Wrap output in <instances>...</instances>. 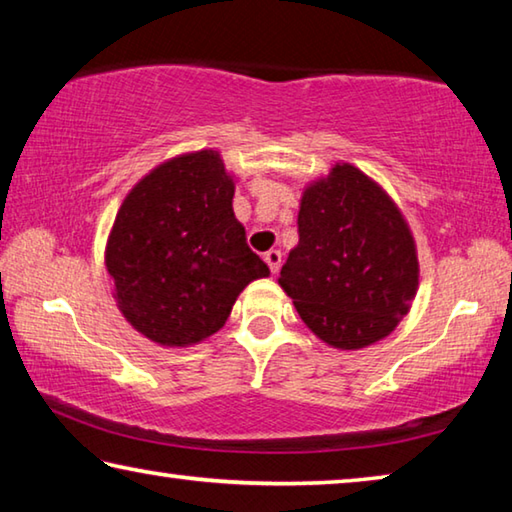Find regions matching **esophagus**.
I'll use <instances>...</instances> for the list:
<instances>
[{
    "mask_svg": "<svg viewBox=\"0 0 512 512\" xmlns=\"http://www.w3.org/2000/svg\"><path fill=\"white\" fill-rule=\"evenodd\" d=\"M264 262L268 264V268H271V273L275 275L277 271H280V266H282V253H280V250H268V253H264Z\"/></svg>",
    "mask_w": 512,
    "mask_h": 512,
    "instance_id": "obj_1",
    "label": "esophagus"
}]
</instances>
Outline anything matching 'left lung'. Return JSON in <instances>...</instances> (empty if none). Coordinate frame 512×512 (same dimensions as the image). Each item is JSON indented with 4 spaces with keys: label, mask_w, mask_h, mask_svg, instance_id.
Returning <instances> with one entry per match:
<instances>
[{
    "label": "left lung",
    "mask_w": 512,
    "mask_h": 512,
    "mask_svg": "<svg viewBox=\"0 0 512 512\" xmlns=\"http://www.w3.org/2000/svg\"><path fill=\"white\" fill-rule=\"evenodd\" d=\"M298 235L277 284L329 348H366L409 314L420 284L413 232L386 189L354 164L336 162L305 187Z\"/></svg>",
    "instance_id": "obj_1"
}]
</instances>
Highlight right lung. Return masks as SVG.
Returning <instances> with one entry per match:
<instances>
[{
    "instance_id": "obj_1",
    "label": "right lung",
    "mask_w": 512,
    "mask_h": 512,
    "mask_svg": "<svg viewBox=\"0 0 512 512\" xmlns=\"http://www.w3.org/2000/svg\"><path fill=\"white\" fill-rule=\"evenodd\" d=\"M214 149L158 164L126 194L106 244L117 307L146 339L187 348L219 332L239 293L271 271L232 210Z\"/></svg>"
}]
</instances>
